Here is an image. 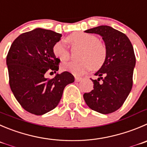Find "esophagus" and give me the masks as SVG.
<instances>
[{"label": "esophagus", "instance_id": "34e87169", "mask_svg": "<svg viewBox=\"0 0 147 147\" xmlns=\"http://www.w3.org/2000/svg\"><path fill=\"white\" fill-rule=\"evenodd\" d=\"M75 80L76 82H81L82 80V77H79V76H75Z\"/></svg>", "mask_w": 147, "mask_h": 147}]
</instances>
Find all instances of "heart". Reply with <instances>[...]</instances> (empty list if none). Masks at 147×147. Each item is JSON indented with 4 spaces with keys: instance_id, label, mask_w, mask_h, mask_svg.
Segmentation results:
<instances>
[{
    "instance_id": "1",
    "label": "heart",
    "mask_w": 147,
    "mask_h": 147,
    "mask_svg": "<svg viewBox=\"0 0 147 147\" xmlns=\"http://www.w3.org/2000/svg\"><path fill=\"white\" fill-rule=\"evenodd\" d=\"M73 46L81 47L79 61H69L62 64L63 71L75 75H82L92 68H100L107 57L105 45L94 34L85 32H75L67 37ZM53 53L60 61H66L69 58V51L63 40H58L53 46Z\"/></svg>"
}]
</instances>
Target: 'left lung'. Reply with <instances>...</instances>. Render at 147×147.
<instances>
[{"instance_id":"8db88e82","label":"left lung","mask_w":147,"mask_h":147,"mask_svg":"<svg viewBox=\"0 0 147 147\" xmlns=\"http://www.w3.org/2000/svg\"><path fill=\"white\" fill-rule=\"evenodd\" d=\"M85 32L100 34L107 49L106 60L92 79L94 89L84 94L89 108L102 114H109L120 108L131 92L136 65L134 47L123 33L109 26H97ZM102 81H101V80Z\"/></svg>"}]
</instances>
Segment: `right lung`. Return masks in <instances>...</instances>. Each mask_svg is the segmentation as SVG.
I'll use <instances>...</instances> for the list:
<instances>
[{"mask_svg": "<svg viewBox=\"0 0 147 147\" xmlns=\"http://www.w3.org/2000/svg\"><path fill=\"white\" fill-rule=\"evenodd\" d=\"M62 34L37 28L20 34L12 43L6 57L9 84L16 100L27 112L37 115L53 110L64 88L74 82L68 71L47 79L46 73H56L61 61L53 53L54 43Z\"/></svg>", "mask_w": 147, "mask_h": 147, "instance_id": "obj_1", "label": "right lung"}]
</instances>
